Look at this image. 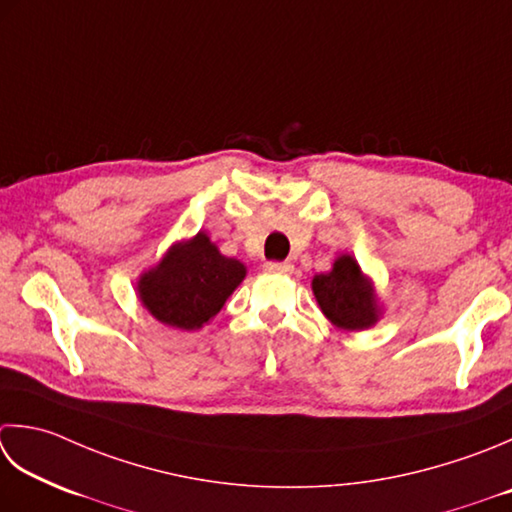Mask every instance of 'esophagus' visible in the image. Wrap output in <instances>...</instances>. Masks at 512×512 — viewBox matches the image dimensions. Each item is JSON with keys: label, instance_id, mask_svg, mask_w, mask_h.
I'll return each mask as SVG.
<instances>
[{"label": "esophagus", "instance_id": "esophagus-1", "mask_svg": "<svg viewBox=\"0 0 512 512\" xmlns=\"http://www.w3.org/2000/svg\"><path fill=\"white\" fill-rule=\"evenodd\" d=\"M266 273H277V275H288L290 270H293V264L288 262H266L264 264Z\"/></svg>", "mask_w": 512, "mask_h": 512}]
</instances>
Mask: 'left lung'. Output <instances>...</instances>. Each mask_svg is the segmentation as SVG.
<instances>
[{
    "instance_id": "8db88e82",
    "label": "left lung",
    "mask_w": 512,
    "mask_h": 512,
    "mask_svg": "<svg viewBox=\"0 0 512 512\" xmlns=\"http://www.w3.org/2000/svg\"><path fill=\"white\" fill-rule=\"evenodd\" d=\"M313 293L324 315L337 328L364 330L377 322L373 286L359 273V266L350 255H342L330 273L313 279Z\"/></svg>"
}]
</instances>
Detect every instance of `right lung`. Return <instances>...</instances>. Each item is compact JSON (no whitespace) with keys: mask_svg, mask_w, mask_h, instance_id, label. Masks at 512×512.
<instances>
[{"mask_svg":"<svg viewBox=\"0 0 512 512\" xmlns=\"http://www.w3.org/2000/svg\"><path fill=\"white\" fill-rule=\"evenodd\" d=\"M244 275L242 262L224 257L199 233L170 248L159 266L148 270L139 282V299L162 324L195 330L222 310Z\"/></svg>","mask_w":512,"mask_h":512,"instance_id":"add662e5","label":"right lung"}]
</instances>
